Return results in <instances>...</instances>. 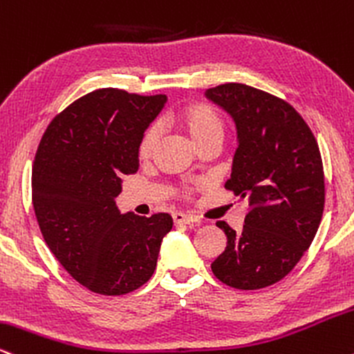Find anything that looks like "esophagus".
<instances>
[{
	"label": "esophagus",
	"instance_id": "obj_1",
	"mask_svg": "<svg viewBox=\"0 0 354 354\" xmlns=\"http://www.w3.org/2000/svg\"><path fill=\"white\" fill-rule=\"evenodd\" d=\"M172 220L176 225H192V223H197L198 218L194 217V215H185V214H174Z\"/></svg>",
	"mask_w": 354,
	"mask_h": 354
}]
</instances>
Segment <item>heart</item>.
<instances>
[{"instance_id":"b5f03b06","label":"heart","mask_w":354,"mask_h":354,"mask_svg":"<svg viewBox=\"0 0 354 354\" xmlns=\"http://www.w3.org/2000/svg\"><path fill=\"white\" fill-rule=\"evenodd\" d=\"M177 126L189 136L197 149L205 147V145H220L225 136V119L214 106L205 102H192L187 104L176 114ZM160 140L159 126H151L144 132L142 139L139 144V157L142 160L151 159L156 152L157 145ZM190 189L185 187L182 195H189Z\"/></svg>"}]
</instances>
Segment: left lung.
I'll return each instance as SVG.
<instances>
[{
	"mask_svg": "<svg viewBox=\"0 0 354 354\" xmlns=\"http://www.w3.org/2000/svg\"><path fill=\"white\" fill-rule=\"evenodd\" d=\"M205 95L235 120L239 147L225 189L250 205L240 234L217 222L227 247L212 272L232 288H265L292 272L322 222L325 176L318 142L288 102L265 91L228 82Z\"/></svg>",
	"mask_w": 354,
	"mask_h": 354,
	"instance_id": "left-lung-1",
	"label": "left lung"
}]
</instances>
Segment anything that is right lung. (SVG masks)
<instances>
[{
  "label": "right lung",
  "mask_w": 354,
  "mask_h": 354,
  "mask_svg": "<svg viewBox=\"0 0 354 354\" xmlns=\"http://www.w3.org/2000/svg\"><path fill=\"white\" fill-rule=\"evenodd\" d=\"M167 102L106 87L51 120L32 165V207L49 250L74 280L99 295L142 286L157 265L169 214H120L122 177L139 169L145 129Z\"/></svg>",
  "instance_id": "add662e5"
}]
</instances>
